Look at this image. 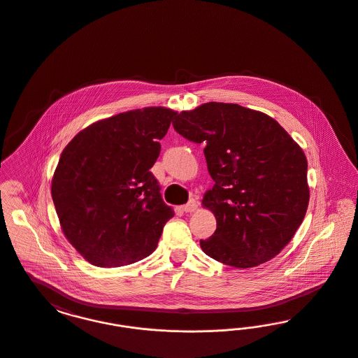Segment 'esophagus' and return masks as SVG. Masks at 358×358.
<instances>
[{
  "label": "esophagus",
  "mask_w": 358,
  "mask_h": 358,
  "mask_svg": "<svg viewBox=\"0 0 358 358\" xmlns=\"http://www.w3.org/2000/svg\"><path fill=\"white\" fill-rule=\"evenodd\" d=\"M196 209H197V203H196L194 200H190L187 204L182 206V210H184L185 213H192V212H194Z\"/></svg>",
  "instance_id": "esophagus-1"
}]
</instances>
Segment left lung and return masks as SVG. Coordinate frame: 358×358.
Masks as SVG:
<instances>
[{
  "label": "left lung",
  "mask_w": 358,
  "mask_h": 358,
  "mask_svg": "<svg viewBox=\"0 0 358 358\" xmlns=\"http://www.w3.org/2000/svg\"><path fill=\"white\" fill-rule=\"evenodd\" d=\"M174 130L203 143L215 185L203 205L217 228L200 240L205 254L251 268L278 255L303 222L308 205L307 161L273 118L231 103H205L176 114Z\"/></svg>",
  "instance_id": "1"
}]
</instances>
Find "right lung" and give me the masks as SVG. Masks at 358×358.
<instances>
[{"mask_svg": "<svg viewBox=\"0 0 358 358\" xmlns=\"http://www.w3.org/2000/svg\"><path fill=\"white\" fill-rule=\"evenodd\" d=\"M174 115L148 107L99 120L60 155L52 200L66 238L91 264L127 266L157 248L174 210L150 169Z\"/></svg>", "mask_w": 358, "mask_h": 358, "instance_id": "right-lung-1", "label": "right lung"}]
</instances>
